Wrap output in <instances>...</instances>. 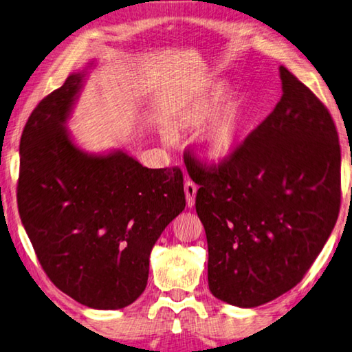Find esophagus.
I'll return each instance as SVG.
<instances>
[{"label":"esophagus","mask_w":352,"mask_h":352,"mask_svg":"<svg viewBox=\"0 0 352 352\" xmlns=\"http://www.w3.org/2000/svg\"><path fill=\"white\" fill-rule=\"evenodd\" d=\"M184 194H186L188 208H192L195 201V194H197V186L192 182H186L184 183Z\"/></svg>","instance_id":"obj_1"}]
</instances>
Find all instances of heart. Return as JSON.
Instances as JSON below:
<instances>
[{
    "mask_svg": "<svg viewBox=\"0 0 352 352\" xmlns=\"http://www.w3.org/2000/svg\"><path fill=\"white\" fill-rule=\"evenodd\" d=\"M228 94V85L225 82L214 83L208 90L183 107L180 119L186 127L201 129L208 127L201 136L200 148L205 158L211 163H225L233 157L239 147L245 126V111L243 100L234 99L222 112L223 102Z\"/></svg>",
    "mask_w": 352,
    "mask_h": 352,
    "instance_id": "b5f03b06",
    "label": "heart"
}]
</instances>
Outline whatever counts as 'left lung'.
Returning <instances> with one entry per match:
<instances>
[{
	"instance_id": "8db88e82",
	"label": "left lung",
	"mask_w": 352,
	"mask_h": 352,
	"mask_svg": "<svg viewBox=\"0 0 352 352\" xmlns=\"http://www.w3.org/2000/svg\"><path fill=\"white\" fill-rule=\"evenodd\" d=\"M283 96L228 162L190 164L208 241V284L237 307L294 289L340 211V144L321 100L279 67ZM188 168V166H186ZM190 175V173H189Z\"/></svg>"
}]
</instances>
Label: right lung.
<instances>
[{
	"label": "right lung",
	"instance_id": "right-lung-1",
	"mask_svg": "<svg viewBox=\"0 0 352 352\" xmlns=\"http://www.w3.org/2000/svg\"><path fill=\"white\" fill-rule=\"evenodd\" d=\"M87 69L69 74L29 116L16 199L56 287L83 306L113 311L144 292L155 242L186 199L180 169H147L122 148L88 153L73 141L67 122Z\"/></svg>",
	"mask_w": 352,
	"mask_h": 352
}]
</instances>
